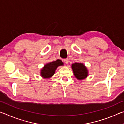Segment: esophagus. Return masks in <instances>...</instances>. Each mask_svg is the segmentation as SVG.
<instances>
[{
    "instance_id": "esophagus-1",
    "label": "esophagus",
    "mask_w": 124,
    "mask_h": 124,
    "mask_svg": "<svg viewBox=\"0 0 124 124\" xmlns=\"http://www.w3.org/2000/svg\"><path fill=\"white\" fill-rule=\"evenodd\" d=\"M63 62L66 64H68V62H69V60L68 59V58H65V59H63Z\"/></svg>"
}]
</instances>
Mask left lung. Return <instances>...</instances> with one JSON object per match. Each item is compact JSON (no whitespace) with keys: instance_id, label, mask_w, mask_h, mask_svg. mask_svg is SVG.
Segmentation results:
<instances>
[{"instance_id":"left-lung-1","label":"left lung","mask_w":124,"mask_h":124,"mask_svg":"<svg viewBox=\"0 0 124 124\" xmlns=\"http://www.w3.org/2000/svg\"><path fill=\"white\" fill-rule=\"evenodd\" d=\"M72 68L74 76L77 79L83 80L87 77V69L84 64L81 63H75L72 64Z\"/></svg>"}]
</instances>
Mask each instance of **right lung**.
<instances>
[{"instance_id":"1","label":"right lung","mask_w":124,"mask_h":124,"mask_svg":"<svg viewBox=\"0 0 124 124\" xmlns=\"http://www.w3.org/2000/svg\"><path fill=\"white\" fill-rule=\"evenodd\" d=\"M60 66H63V63L60 60L48 63L41 70V76L44 78H50L54 74L57 67Z\"/></svg>"}]
</instances>
